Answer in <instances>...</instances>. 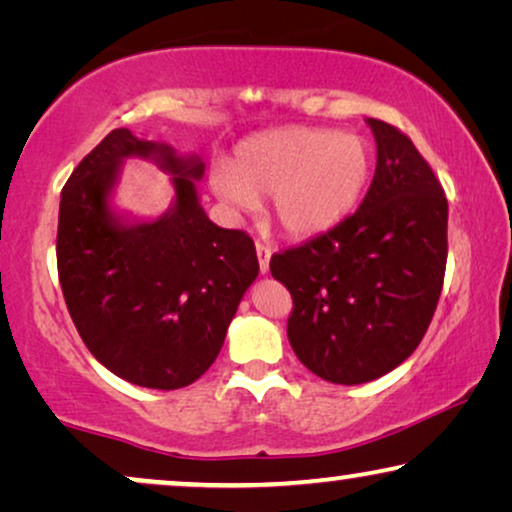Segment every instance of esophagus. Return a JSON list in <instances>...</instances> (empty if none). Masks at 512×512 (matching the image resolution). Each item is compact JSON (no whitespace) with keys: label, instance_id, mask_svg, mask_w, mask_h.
<instances>
[{"label":"esophagus","instance_id":"obj_1","mask_svg":"<svg viewBox=\"0 0 512 512\" xmlns=\"http://www.w3.org/2000/svg\"><path fill=\"white\" fill-rule=\"evenodd\" d=\"M256 256H258V268H261V275H268L270 270V247L263 242H256Z\"/></svg>","mask_w":512,"mask_h":512}]
</instances>
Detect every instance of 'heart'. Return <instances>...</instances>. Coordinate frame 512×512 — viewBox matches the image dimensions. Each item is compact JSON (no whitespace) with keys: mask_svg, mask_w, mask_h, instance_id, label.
Masks as SVG:
<instances>
[{"mask_svg":"<svg viewBox=\"0 0 512 512\" xmlns=\"http://www.w3.org/2000/svg\"><path fill=\"white\" fill-rule=\"evenodd\" d=\"M370 172L373 151L361 135L284 128L237 144L230 167H214L209 186L237 214L254 212L258 198H272L284 233L314 237L354 212Z\"/></svg>","mask_w":512,"mask_h":512,"instance_id":"obj_1","label":"heart"}]
</instances>
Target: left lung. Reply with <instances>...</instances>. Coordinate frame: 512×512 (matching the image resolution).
I'll return each mask as SVG.
<instances>
[{"label": "left lung", "instance_id": "left-lung-1", "mask_svg": "<svg viewBox=\"0 0 512 512\" xmlns=\"http://www.w3.org/2000/svg\"><path fill=\"white\" fill-rule=\"evenodd\" d=\"M377 165L361 207L303 247L275 254L289 289L293 352L321 380L387 375L422 342L447 263V198L429 163L394 125L366 118Z\"/></svg>", "mask_w": 512, "mask_h": 512}]
</instances>
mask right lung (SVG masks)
<instances>
[{"mask_svg":"<svg viewBox=\"0 0 512 512\" xmlns=\"http://www.w3.org/2000/svg\"><path fill=\"white\" fill-rule=\"evenodd\" d=\"M153 159L171 174L173 205L139 222L113 205L122 163ZM198 153L111 130L60 193L58 275L90 354L125 382L181 389L219 356L237 305L258 277L251 237L209 221Z\"/></svg>","mask_w":512,"mask_h":512,"instance_id":"1","label":"right lung"}]
</instances>
